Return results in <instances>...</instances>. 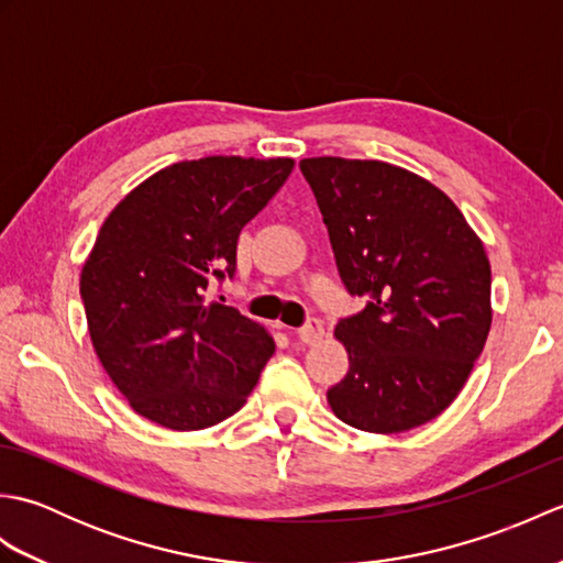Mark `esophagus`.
<instances>
[{"label": "esophagus", "instance_id": "esophagus-1", "mask_svg": "<svg viewBox=\"0 0 563 563\" xmlns=\"http://www.w3.org/2000/svg\"><path fill=\"white\" fill-rule=\"evenodd\" d=\"M297 336L307 345L319 343L324 339V324H321V319H309L302 329H297Z\"/></svg>", "mask_w": 563, "mask_h": 563}]
</instances>
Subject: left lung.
Returning a JSON list of instances; mask_svg holds the SVG:
<instances>
[{"mask_svg": "<svg viewBox=\"0 0 563 563\" xmlns=\"http://www.w3.org/2000/svg\"><path fill=\"white\" fill-rule=\"evenodd\" d=\"M300 169L351 295L333 336L349 373L331 411L367 433H404L457 397L492 329V266L460 208L426 178L377 159L312 157Z\"/></svg>", "mask_w": 563, "mask_h": 563, "instance_id": "left-lung-1", "label": "left lung"}]
</instances>
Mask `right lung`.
Wrapping results in <instances>:
<instances>
[{
	"instance_id": "1",
	"label": "right lung",
	"mask_w": 563,
	"mask_h": 563,
	"mask_svg": "<svg viewBox=\"0 0 563 563\" xmlns=\"http://www.w3.org/2000/svg\"><path fill=\"white\" fill-rule=\"evenodd\" d=\"M292 166L288 157L178 162L106 218L81 268L84 312L103 369L152 423L210 428L256 387L275 341L206 292L212 280L232 278L239 232Z\"/></svg>"
}]
</instances>
